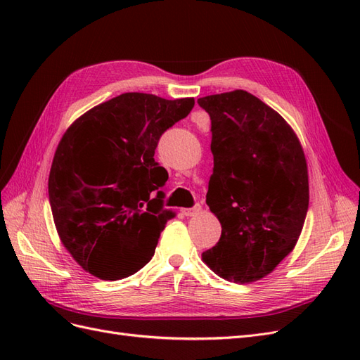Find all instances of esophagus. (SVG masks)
Here are the masks:
<instances>
[{"label":"esophagus","instance_id":"34e87169","mask_svg":"<svg viewBox=\"0 0 360 360\" xmlns=\"http://www.w3.org/2000/svg\"><path fill=\"white\" fill-rule=\"evenodd\" d=\"M200 212H201V205L200 204H195L193 207H191V209H183L181 210V213L184 216H195V214H198Z\"/></svg>","mask_w":360,"mask_h":360}]
</instances>
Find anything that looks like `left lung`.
<instances>
[{"instance_id":"1","label":"left lung","mask_w":360,"mask_h":360,"mask_svg":"<svg viewBox=\"0 0 360 360\" xmlns=\"http://www.w3.org/2000/svg\"><path fill=\"white\" fill-rule=\"evenodd\" d=\"M198 105L212 120L205 202L222 225L202 261L226 281L254 282L297 243L309 205L307 159L285 120L250 93L205 96Z\"/></svg>"}]
</instances>
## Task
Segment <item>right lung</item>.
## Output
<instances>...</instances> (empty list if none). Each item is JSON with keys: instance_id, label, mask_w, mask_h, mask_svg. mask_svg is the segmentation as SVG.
I'll list each match as a JSON object with an SVG mask.
<instances>
[{"instance_id": "add662e5", "label": "right lung", "mask_w": 360, "mask_h": 360, "mask_svg": "<svg viewBox=\"0 0 360 360\" xmlns=\"http://www.w3.org/2000/svg\"><path fill=\"white\" fill-rule=\"evenodd\" d=\"M193 105V97L124 93L86 111L63 135L49 172V204L64 248L91 275L123 279L155 255L174 217L163 207L168 172L155 150Z\"/></svg>"}]
</instances>
